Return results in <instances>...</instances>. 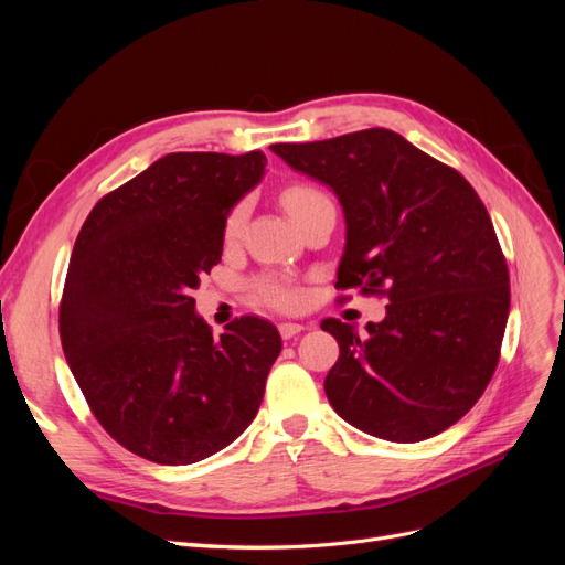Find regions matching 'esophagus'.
<instances>
[{
	"label": "esophagus",
	"instance_id": "34e87169",
	"mask_svg": "<svg viewBox=\"0 0 565 565\" xmlns=\"http://www.w3.org/2000/svg\"><path fill=\"white\" fill-rule=\"evenodd\" d=\"M299 332H303V324L301 322H280V334L282 339H292Z\"/></svg>",
	"mask_w": 565,
	"mask_h": 565
}]
</instances>
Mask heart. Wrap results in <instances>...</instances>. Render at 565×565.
<instances>
[{
  "label": "heart",
  "mask_w": 565,
  "mask_h": 565,
  "mask_svg": "<svg viewBox=\"0 0 565 565\" xmlns=\"http://www.w3.org/2000/svg\"><path fill=\"white\" fill-rule=\"evenodd\" d=\"M322 200H328V198H324L318 191V188H313V185H292V188H287V191L282 193L285 207L289 210V214H292L295 218L303 210L313 207L316 202H322ZM243 221H245V207H235L228 214L226 226H224L226 241H233V237L241 233ZM256 295H259L266 303L276 306V309H292V306L299 303L297 287H292L287 280H282L278 276H266V278H262L259 282H256Z\"/></svg>",
  "instance_id": "b5f03b06"
}]
</instances>
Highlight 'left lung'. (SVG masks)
<instances>
[{"label": "left lung", "instance_id": "1", "mask_svg": "<svg viewBox=\"0 0 565 565\" xmlns=\"http://www.w3.org/2000/svg\"><path fill=\"white\" fill-rule=\"evenodd\" d=\"M339 198L347 221L337 289L386 295L367 334L328 318L339 344L324 393L370 436L417 443L481 398L509 316V270L486 204L452 167L391 129L270 146Z\"/></svg>", "mask_w": 565, "mask_h": 565}]
</instances>
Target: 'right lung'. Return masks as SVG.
Listing matches in <instances>:
<instances>
[{"label":"right lung","mask_w":565,"mask_h":565,"mask_svg":"<svg viewBox=\"0 0 565 565\" xmlns=\"http://www.w3.org/2000/svg\"><path fill=\"white\" fill-rule=\"evenodd\" d=\"M264 172L262 150L169 152L100 198L75 241L58 313L65 361L100 426L156 465L224 450L259 413L282 349L276 324L243 316L214 337L191 295Z\"/></svg>","instance_id":"add662e5"}]
</instances>
